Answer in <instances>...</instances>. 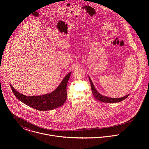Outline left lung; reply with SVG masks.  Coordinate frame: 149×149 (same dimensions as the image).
I'll use <instances>...</instances> for the list:
<instances>
[{
	"label": "left lung",
	"mask_w": 149,
	"mask_h": 149,
	"mask_svg": "<svg viewBox=\"0 0 149 149\" xmlns=\"http://www.w3.org/2000/svg\"><path fill=\"white\" fill-rule=\"evenodd\" d=\"M89 81L91 83V89H92V93L94 96V97L97 99L99 101H100L102 102L103 103H118V102H122V100H125V99H126L128 96H129V94H128L127 95L120 97V98H111V97H106L104 96L101 94H100L95 89L91 79V78L89 77Z\"/></svg>",
	"instance_id": "left-lung-1"
}]
</instances>
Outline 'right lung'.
<instances>
[{
  "label": "right lung",
  "instance_id": "obj_1",
  "mask_svg": "<svg viewBox=\"0 0 149 149\" xmlns=\"http://www.w3.org/2000/svg\"><path fill=\"white\" fill-rule=\"evenodd\" d=\"M70 74L71 72L69 73L64 77L61 84L53 92L41 96L23 95L17 91L11 84H10L14 95L23 103L37 110L45 111L53 109L64 104L67 98L66 85Z\"/></svg>",
  "mask_w": 149,
  "mask_h": 149
}]
</instances>
